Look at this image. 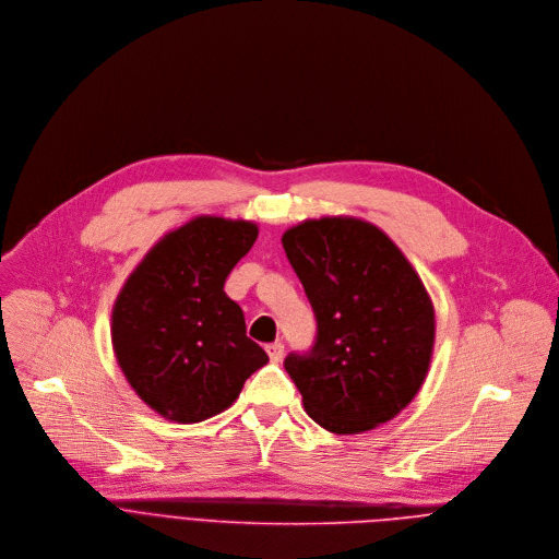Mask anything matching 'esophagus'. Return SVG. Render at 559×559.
Segmentation results:
<instances>
[{"label": "esophagus", "mask_w": 559, "mask_h": 559, "mask_svg": "<svg viewBox=\"0 0 559 559\" xmlns=\"http://www.w3.org/2000/svg\"><path fill=\"white\" fill-rule=\"evenodd\" d=\"M266 353H269V359L273 364H280L282 357H284V344L282 342H273V344L266 346Z\"/></svg>", "instance_id": "esophagus-1"}]
</instances>
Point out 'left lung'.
<instances>
[{
  "mask_svg": "<svg viewBox=\"0 0 559 559\" xmlns=\"http://www.w3.org/2000/svg\"><path fill=\"white\" fill-rule=\"evenodd\" d=\"M317 319L308 353L284 368L314 423L359 433L394 418L420 390L433 348L431 299L399 251L357 217L306 219L282 238Z\"/></svg>",
  "mask_w": 559,
  "mask_h": 559,
  "instance_id": "8db88e82",
  "label": "left lung"
}]
</instances>
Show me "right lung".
<instances>
[{
	"mask_svg": "<svg viewBox=\"0 0 559 559\" xmlns=\"http://www.w3.org/2000/svg\"><path fill=\"white\" fill-rule=\"evenodd\" d=\"M247 219L193 217L128 277L111 310V344L134 392L160 416L200 423L227 409L266 366L225 282L251 251Z\"/></svg>",
	"mask_w": 559,
	"mask_h": 559,
	"instance_id": "1",
	"label": "right lung"
}]
</instances>
